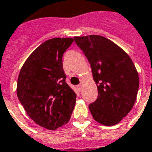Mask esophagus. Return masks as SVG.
Masks as SVG:
<instances>
[{
  "instance_id": "34e87169",
  "label": "esophagus",
  "mask_w": 152,
  "mask_h": 152,
  "mask_svg": "<svg viewBox=\"0 0 152 152\" xmlns=\"http://www.w3.org/2000/svg\"><path fill=\"white\" fill-rule=\"evenodd\" d=\"M81 87H82V86H81V85H79V86H77V89L80 91V90H81Z\"/></svg>"
}]
</instances>
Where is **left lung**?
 Masks as SVG:
<instances>
[{
    "mask_svg": "<svg viewBox=\"0 0 152 152\" xmlns=\"http://www.w3.org/2000/svg\"><path fill=\"white\" fill-rule=\"evenodd\" d=\"M92 69L98 99L89 105L93 118L106 126L118 124L133 108L137 98L138 73L130 57L102 36L75 37Z\"/></svg>",
    "mask_w": 152,
    "mask_h": 152,
    "instance_id": "8db88e82",
    "label": "left lung"
}]
</instances>
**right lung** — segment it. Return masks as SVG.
<instances>
[{
	"label": "right lung",
	"mask_w": 152,
	"mask_h": 152,
	"mask_svg": "<svg viewBox=\"0 0 152 152\" xmlns=\"http://www.w3.org/2000/svg\"><path fill=\"white\" fill-rule=\"evenodd\" d=\"M72 38H53L40 45L25 61L18 75L17 95L32 121L54 130L66 124L76 94L66 83L63 55Z\"/></svg>",
	"instance_id": "obj_1"
}]
</instances>
